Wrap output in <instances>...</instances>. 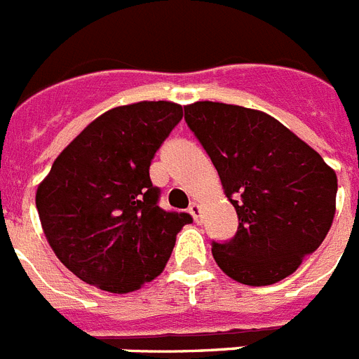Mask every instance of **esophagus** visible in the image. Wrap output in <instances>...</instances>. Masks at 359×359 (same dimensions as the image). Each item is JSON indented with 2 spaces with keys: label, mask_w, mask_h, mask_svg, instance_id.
I'll return each instance as SVG.
<instances>
[{
  "label": "esophagus",
  "mask_w": 359,
  "mask_h": 359,
  "mask_svg": "<svg viewBox=\"0 0 359 359\" xmlns=\"http://www.w3.org/2000/svg\"><path fill=\"white\" fill-rule=\"evenodd\" d=\"M188 212L191 213V217L195 219V222L201 221V204L191 203V204H189V208H188Z\"/></svg>",
  "instance_id": "34e87169"
}]
</instances>
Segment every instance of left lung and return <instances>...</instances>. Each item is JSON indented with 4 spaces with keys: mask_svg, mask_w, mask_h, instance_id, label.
I'll return each instance as SVG.
<instances>
[{
    "mask_svg": "<svg viewBox=\"0 0 359 359\" xmlns=\"http://www.w3.org/2000/svg\"><path fill=\"white\" fill-rule=\"evenodd\" d=\"M184 118L215 165L239 228L212 254L250 287L294 273L327 237L336 213V171L279 120L221 102L184 105Z\"/></svg>",
    "mask_w": 359,
    "mask_h": 359,
    "instance_id": "left-lung-1",
    "label": "left lung"
}]
</instances>
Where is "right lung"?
I'll return each mask as SVG.
<instances>
[{
    "instance_id": "right-lung-1",
    "label": "right lung",
    "mask_w": 359,
    "mask_h": 359,
    "mask_svg": "<svg viewBox=\"0 0 359 359\" xmlns=\"http://www.w3.org/2000/svg\"><path fill=\"white\" fill-rule=\"evenodd\" d=\"M182 118L173 102L105 111L54 161L36 208L56 257L83 283L128 294L153 281L188 213L164 212L149 164Z\"/></svg>"
}]
</instances>
